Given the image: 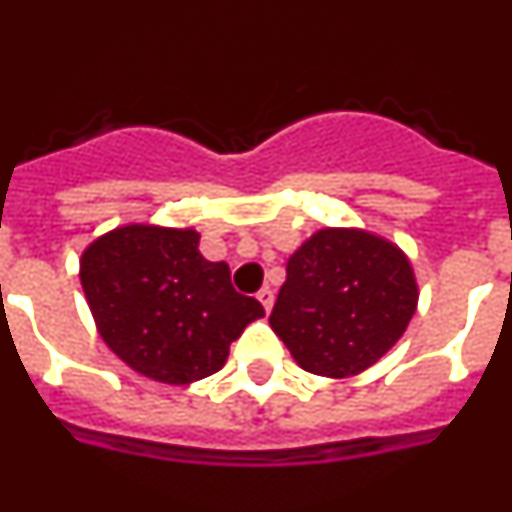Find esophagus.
I'll list each match as a JSON object with an SVG mask.
<instances>
[{
	"instance_id": "1",
	"label": "esophagus",
	"mask_w": 512,
	"mask_h": 512,
	"mask_svg": "<svg viewBox=\"0 0 512 512\" xmlns=\"http://www.w3.org/2000/svg\"><path fill=\"white\" fill-rule=\"evenodd\" d=\"M256 300H259L261 305H264V310L269 312L271 305H274V292H271L269 287H264V289H261V292H259V295H256Z\"/></svg>"
}]
</instances>
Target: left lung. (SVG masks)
<instances>
[{
    "mask_svg": "<svg viewBox=\"0 0 512 512\" xmlns=\"http://www.w3.org/2000/svg\"><path fill=\"white\" fill-rule=\"evenodd\" d=\"M418 310L408 253L364 228H320L287 261L269 325L310 374L348 379L377 364Z\"/></svg>",
    "mask_w": 512,
    "mask_h": 512,
    "instance_id": "8db88e82",
    "label": "left lung"
}]
</instances>
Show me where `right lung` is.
<instances>
[{"label": "right lung", "mask_w": 512, "mask_h": 512, "mask_svg": "<svg viewBox=\"0 0 512 512\" xmlns=\"http://www.w3.org/2000/svg\"><path fill=\"white\" fill-rule=\"evenodd\" d=\"M79 279L102 341L133 372L184 387L220 372L230 343L264 307L238 295L225 261H207L194 228L128 223L99 235Z\"/></svg>", "instance_id": "add662e5"}]
</instances>
